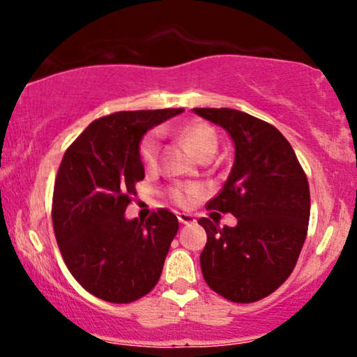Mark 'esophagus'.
<instances>
[{
    "label": "esophagus",
    "instance_id": "obj_1",
    "mask_svg": "<svg viewBox=\"0 0 357 357\" xmlns=\"http://www.w3.org/2000/svg\"><path fill=\"white\" fill-rule=\"evenodd\" d=\"M177 219H178V222H182V224H193L195 222V218L188 213H178Z\"/></svg>",
    "mask_w": 357,
    "mask_h": 357
}]
</instances>
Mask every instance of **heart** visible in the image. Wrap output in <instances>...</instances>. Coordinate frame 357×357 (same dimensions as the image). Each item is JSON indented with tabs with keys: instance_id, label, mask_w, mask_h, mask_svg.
<instances>
[{
	"instance_id": "heart-1",
	"label": "heart",
	"mask_w": 357,
	"mask_h": 357,
	"mask_svg": "<svg viewBox=\"0 0 357 357\" xmlns=\"http://www.w3.org/2000/svg\"><path fill=\"white\" fill-rule=\"evenodd\" d=\"M180 138L185 141L190 151L199 159H211L218 151L219 138L213 125L206 121H190L180 126ZM160 149V136L158 131H149L139 141L138 155L146 169H153L158 164V155ZM198 195V188L193 185H177L170 190V198L174 203L185 206Z\"/></svg>"
}]
</instances>
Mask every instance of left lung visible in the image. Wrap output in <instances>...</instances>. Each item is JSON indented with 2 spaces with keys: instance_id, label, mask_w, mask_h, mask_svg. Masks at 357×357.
<instances>
[{
  "instance_id": "left-lung-1",
  "label": "left lung",
  "mask_w": 357,
  "mask_h": 357,
  "mask_svg": "<svg viewBox=\"0 0 357 357\" xmlns=\"http://www.w3.org/2000/svg\"><path fill=\"white\" fill-rule=\"evenodd\" d=\"M193 112L222 126L236 146L231 174L206 208L234 214L237 226L198 221L208 236L199 255L203 278L227 301L250 304L275 292L294 270L309 227V182L273 125L234 109Z\"/></svg>"
}]
</instances>
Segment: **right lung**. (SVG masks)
I'll return each mask as SVG.
<instances>
[{"mask_svg":"<svg viewBox=\"0 0 357 357\" xmlns=\"http://www.w3.org/2000/svg\"><path fill=\"white\" fill-rule=\"evenodd\" d=\"M182 112H115L92 121L63 155L53 188V231L68 270L102 301L130 304L158 284L178 219L160 208L146 222L128 221L125 209L144 178L141 138Z\"/></svg>","mask_w":357,"mask_h":357,"instance_id":"1","label":"right lung"}]
</instances>
